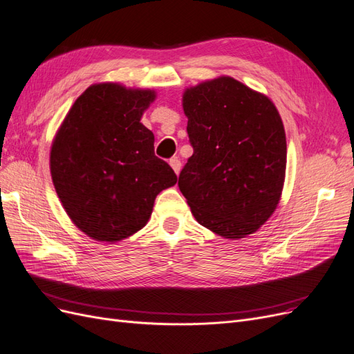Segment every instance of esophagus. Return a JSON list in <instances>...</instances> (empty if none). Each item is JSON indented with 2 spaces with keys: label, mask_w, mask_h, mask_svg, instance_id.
<instances>
[{
  "label": "esophagus",
  "mask_w": 354,
  "mask_h": 354,
  "mask_svg": "<svg viewBox=\"0 0 354 354\" xmlns=\"http://www.w3.org/2000/svg\"><path fill=\"white\" fill-rule=\"evenodd\" d=\"M169 165H171V168L174 169L176 174L180 173V169H181V161H180L178 157H174V158L169 160Z\"/></svg>",
  "instance_id": "34e87169"
}]
</instances>
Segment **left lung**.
I'll return each instance as SVG.
<instances>
[{"label":"left lung","mask_w":354,"mask_h":354,"mask_svg":"<svg viewBox=\"0 0 354 354\" xmlns=\"http://www.w3.org/2000/svg\"><path fill=\"white\" fill-rule=\"evenodd\" d=\"M193 155L178 176L192 214L205 228L238 239L272 216L283 190L286 135L267 95L231 77L183 93Z\"/></svg>","instance_id":"1"}]
</instances>
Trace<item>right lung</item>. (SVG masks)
<instances>
[{"label": "right lung", "mask_w": 354, "mask_h": 354, "mask_svg": "<svg viewBox=\"0 0 354 354\" xmlns=\"http://www.w3.org/2000/svg\"><path fill=\"white\" fill-rule=\"evenodd\" d=\"M153 90L94 84L68 111L50 149L59 201L78 230L116 243L147 225L157 194L177 183L153 153V133L140 123Z\"/></svg>", "instance_id": "1"}]
</instances>
